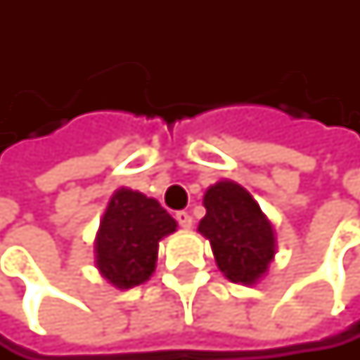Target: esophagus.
<instances>
[{
  "label": "esophagus",
  "instance_id": "obj_1",
  "mask_svg": "<svg viewBox=\"0 0 360 360\" xmlns=\"http://www.w3.org/2000/svg\"><path fill=\"white\" fill-rule=\"evenodd\" d=\"M174 218H176L179 226H184V229H190V226H192V222H194V220H192V216H190L188 212H176V216H174Z\"/></svg>",
  "mask_w": 360,
  "mask_h": 360
}]
</instances>
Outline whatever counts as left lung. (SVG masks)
<instances>
[{
  "label": "left lung",
  "instance_id": "8db88e82",
  "mask_svg": "<svg viewBox=\"0 0 360 360\" xmlns=\"http://www.w3.org/2000/svg\"><path fill=\"white\" fill-rule=\"evenodd\" d=\"M198 231L212 242L218 268L233 283L252 285L274 259V229L257 200L238 184L220 181L205 192Z\"/></svg>",
  "mask_w": 360,
  "mask_h": 360
}]
</instances>
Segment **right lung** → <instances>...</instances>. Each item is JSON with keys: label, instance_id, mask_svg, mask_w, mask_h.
<instances>
[{"label": "right lung", "instance_id": "add662e5", "mask_svg": "<svg viewBox=\"0 0 360 360\" xmlns=\"http://www.w3.org/2000/svg\"><path fill=\"white\" fill-rule=\"evenodd\" d=\"M174 229V218L155 198L120 188L96 233V268L120 289L148 281L155 270L160 240Z\"/></svg>", "mask_w": 360, "mask_h": 360}]
</instances>
